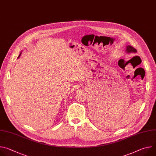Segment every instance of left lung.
I'll return each mask as SVG.
<instances>
[{
    "mask_svg": "<svg viewBox=\"0 0 156 156\" xmlns=\"http://www.w3.org/2000/svg\"><path fill=\"white\" fill-rule=\"evenodd\" d=\"M126 51L128 52H136V49H135L133 47L131 46H128L126 47Z\"/></svg>",
    "mask_w": 156,
    "mask_h": 156,
    "instance_id": "8db88e82",
    "label": "left lung"
}]
</instances>
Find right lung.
Segmentation results:
<instances>
[{"mask_svg": "<svg viewBox=\"0 0 156 156\" xmlns=\"http://www.w3.org/2000/svg\"><path fill=\"white\" fill-rule=\"evenodd\" d=\"M20 55H21V54H20V55H19V56H18V57H20Z\"/></svg>", "mask_w": 156, "mask_h": 156, "instance_id": "add662e5", "label": "right lung"}]
</instances>
